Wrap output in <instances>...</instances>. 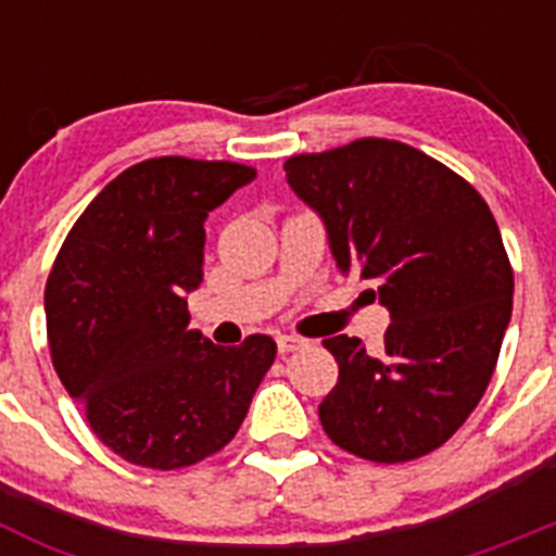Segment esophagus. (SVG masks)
<instances>
[{"label":"esophagus","instance_id":"obj_1","mask_svg":"<svg viewBox=\"0 0 556 556\" xmlns=\"http://www.w3.org/2000/svg\"><path fill=\"white\" fill-rule=\"evenodd\" d=\"M303 345H306V339L303 337H292V333H283V337H278V351L281 353H292Z\"/></svg>","mask_w":556,"mask_h":556}]
</instances>
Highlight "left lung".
Returning a JSON list of instances; mask_svg holds the SVG:
<instances>
[{"label":"left lung","instance_id":"obj_1","mask_svg":"<svg viewBox=\"0 0 556 556\" xmlns=\"http://www.w3.org/2000/svg\"><path fill=\"white\" fill-rule=\"evenodd\" d=\"M283 169L326 223L337 267L376 288L392 317L378 353L358 337L323 339L339 365L323 429L384 465L431 454L479 406L513 317L515 275L493 211L404 141L356 139Z\"/></svg>","mask_w":556,"mask_h":556}]
</instances>
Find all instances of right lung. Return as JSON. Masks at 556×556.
I'll use <instances>...</instances> for the list:
<instances>
[{
	"instance_id": "obj_1",
	"label": "right lung",
	"mask_w": 556,
	"mask_h": 556,
	"mask_svg": "<svg viewBox=\"0 0 556 556\" xmlns=\"http://www.w3.org/2000/svg\"><path fill=\"white\" fill-rule=\"evenodd\" d=\"M253 166L161 155L127 166L72 225L47 278L52 365L102 443L130 465L178 470L230 443L275 362L189 331L208 211Z\"/></svg>"
}]
</instances>
